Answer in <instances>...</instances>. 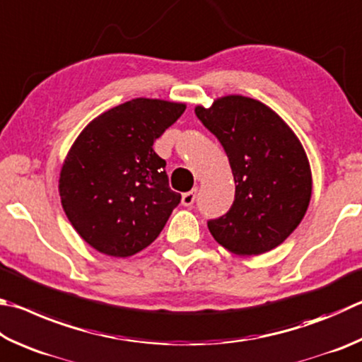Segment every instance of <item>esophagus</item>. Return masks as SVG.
<instances>
[{"instance_id":"obj_1","label":"esophagus","mask_w":362,"mask_h":362,"mask_svg":"<svg viewBox=\"0 0 362 362\" xmlns=\"http://www.w3.org/2000/svg\"><path fill=\"white\" fill-rule=\"evenodd\" d=\"M196 193H198V189L196 188H193L192 192H188V193H183L182 194V204L185 207H192L193 204H194V199H196Z\"/></svg>"}]
</instances>
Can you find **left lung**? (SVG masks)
<instances>
[{"instance_id":"left-lung-1","label":"left lung","mask_w":362,"mask_h":362,"mask_svg":"<svg viewBox=\"0 0 362 362\" xmlns=\"http://www.w3.org/2000/svg\"><path fill=\"white\" fill-rule=\"evenodd\" d=\"M194 114L225 148L235 182L231 209L207 221L210 234L242 256L280 245L304 218L312 196L310 166L299 139L252 98L225 96Z\"/></svg>"}]
</instances>
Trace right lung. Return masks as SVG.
Instances as JSON below:
<instances>
[{
	"instance_id": "obj_1",
	"label": "right lung",
	"mask_w": 362,
	"mask_h": 362,
	"mask_svg": "<svg viewBox=\"0 0 362 362\" xmlns=\"http://www.w3.org/2000/svg\"><path fill=\"white\" fill-rule=\"evenodd\" d=\"M185 104L136 98L101 114L77 137L60 174L62 206L78 235L117 258L158 238L182 196L169 188L153 142Z\"/></svg>"
}]
</instances>
